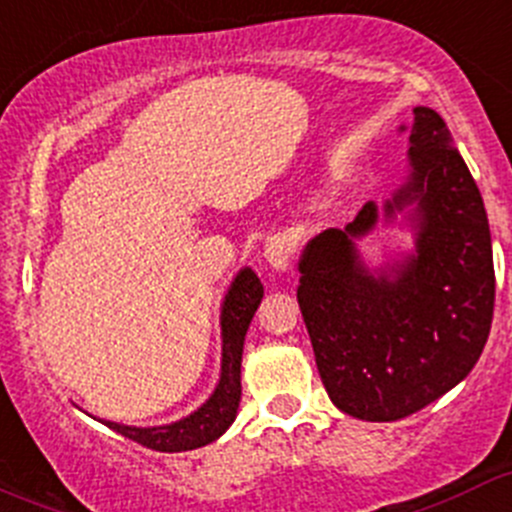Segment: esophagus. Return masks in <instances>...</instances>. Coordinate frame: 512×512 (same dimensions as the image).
<instances>
[{
  "instance_id": "34e87169",
  "label": "esophagus",
  "mask_w": 512,
  "mask_h": 512,
  "mask_svg": "<svg viewBox=\"0 0 512 512\" xmlns=\"http://www.w3.org/2000/svg\"><path fill=\"white\" fill-rule=\"evenodd\" d=\"M263 261L278 273L291 266V246H288L286 236H271L266 241V246H263Z\"/></svg>"
}]
</instances>
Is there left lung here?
<instances>
[{"mask_svg":"<svg viewBox=\"0 0 512 512\" xmlns=\"http://www.w3.org/2000/svg\"><path fill=\"white\" fill-rule=\"evenodd\" d=\"M411 174L386 219L413 209L416 251L371 271L356 239L376 226L368 201L346 229L308 241L298 306L331 401L361 421H401L458 386L493 323L495 271L483 199L445 121L413 109Z\"/></svg>","mask_w":512,"mask_h":512,"instance_id":"8db88e82","label":"left lung"}]
</instances>
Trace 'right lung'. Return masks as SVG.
<instances>
[{
  "mask_svg": "<svg viewBox=\"0 0 512 512\" xmlns=\"http://www.w3.org/2000/svg\"><path fill=\"white\" fill-rule=\"evenodd\" d=\"M263 298V286L251 268L236 273L229 293L221 306V378L209 401L194 411L191 416L159 428H134L121 423L104 421L106 426L144 448L161 450V453H179V450H194L211 443L226 433L234 423L241 401V353H244V338L249 323L254 318L258 303Z\"/></svg>",
  "mask_w": 512,
  "mask_h": 512,
  "instance_id": "obj_1",
  "label": "right lung"
}]
</instances>
